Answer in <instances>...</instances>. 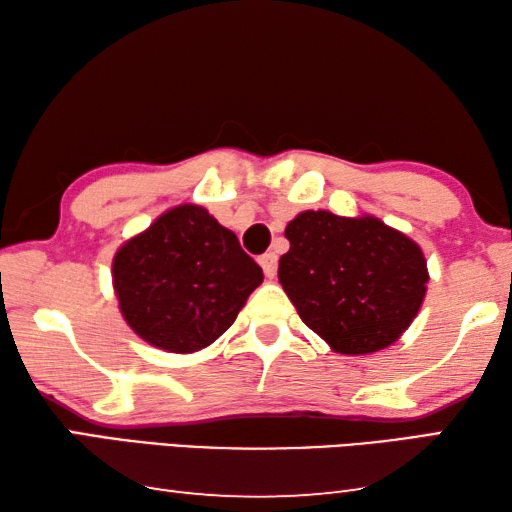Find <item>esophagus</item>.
I'll return each instance as SVG.
<instances>
[{"mask_svg": "<svg viewBox=\"0 0 512 512\" xmlns=\"http://www.w3.org/2000/svg\"><path fill=\"white\" fill-rule=\"evenodd\" d=\"M259 264H262L264 275L268 277V280H273L275 273H277V255L275 253H266V255L259 257Z\"/></svg>", "mask_w": 512, "mask_h": 512, "instance_id": "obj_1", "label": "esophagus"}]
</instances>
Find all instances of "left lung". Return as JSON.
<instances>
[{"mask_svg":"<svg viewBox=\"0 0 512 512\" xmlns=\"http://www.w3.org/2000/svg\"><path fill=\"white\" fill-rule=\"evenodd\" d=\"M280 284L302 322L338 353L392 345L425 297V257L403 232L374 217L306 210L286 226Z\"/></svg>","mask_w":512,"mask_h":512,"instance_id":"obj_1","label":"left lung"}]
</instances>
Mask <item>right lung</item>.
<instances>
[{"instance_id": "add662e5", "label": "right lung", "mask_w": 512, "mask_h": 512, "mask_svg": "<svg viewBox=\"0 0 512 512\" xmlns=\"http://www.w3.org/2000/svg\"><path fill=\"white\" fill-rule=\"evenodd\" d=\"M264 273L230 232L199 206L165 212L114 259L125 320L154 347L199 351L235 322Z\"/></svg>"}]
</instances>
